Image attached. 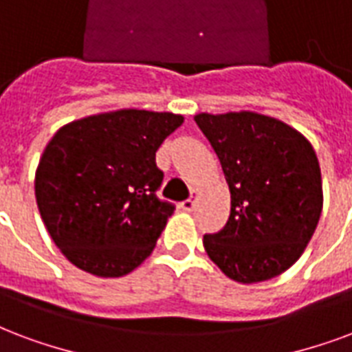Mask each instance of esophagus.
Returning a JSON list of instances; mask_svg holds the SVG:
<instances>
[{
  "label": "esophagus",
  "mask_w": 352,
  "mask_h": 352,
  "mask_svg": "<svg viewBox=\"0 0 352 352\" xmlns=\"http://www.w3.org/2000/svg\"><path fill=\"white\" fill-rule=\"evenodd\" d=\"M195 198H197V191H192V198H187L182 202V210L184 211H192L195 210Z\"/></svg>",
  "instance_id": "1"
}]
</instances>
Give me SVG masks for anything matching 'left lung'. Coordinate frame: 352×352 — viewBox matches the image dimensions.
I'll list each match as a JSON object with an SVG mask.
<instances>
[{"mask_svg": "<svg viewBox=\"0 0 352 352\" xmlns=\"http://www.w3.org/2000/svg\"><path fill=\"white\" fill-rule=\"evenodd\" d=\"M195 122L221 161L232 202L226 226L204 236L206 252L241 284L278 276L305 252L323 210L316 150L295 128L252 111L200 113Z\"/></svg>", "mask_w": 352, "mask_h": 352, "instance_id": "8db88e82", "label": "left lung"}]
</instances>
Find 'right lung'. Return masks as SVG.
Returning <instances> with one entry per match:
<instances>
[{
    "instance_id": "add662e5",
    "label": "right lung",
    "mask_w": 352,
    "mask_h": 352,
    "mask_svg": "<svg viewBox=\"0 0 352 352\" xmlns=\"http://www.w3.org/2000/svg\"><path fill=\"white\" fill-rule=\"evenodd\" d=\"M184 116L120 109L66 124L44 148L35 197L47 234L81 271L102 278L131 273L152 254L174 213L155 191L161 142Z\"/></svg>"
}]
</instances>
